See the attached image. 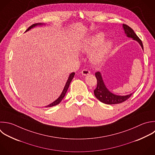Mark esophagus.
Returning <instances> with one entry per match:
<instances>
[{
  "mask_svg": "<svg viewBox=\"0 0 155 155\" xmlns=\"http://www.w3.org/2000/svg\"><path fill=\"white\" fill-rule=\"evenodd\" d=\"M81 73H82V74L84 75V76H87V75H88V74L90 73V72L89 70H87V69H84V70L81 71Z\"/></svg>",
  "mask_w": 155,
  "mask_h": 155,
  "instance_id": "1",
  "label": "esophagus"
}]
</instances>
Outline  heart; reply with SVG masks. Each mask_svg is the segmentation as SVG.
<instances>
[{
    "instance_id": "1",
    "label": "heart",
    "mask_w": 155,
    "mask_h": 155,
    "mask_svg": "<svg viewBox=\"0 0 155 155\" xmlns=\"http://www.w3.org/2000/svg\"><path fill=\"white\" fill-rule=\"evenodd\" d=\"M104 35L101 33H97L85 41L81 46V51L83 53H90L94 48L97 47L104 41ZM113 47V42L111 41H107L102 44L95 52L91 55V60L95 64L101 62L110 53Z\"/></svg>"
}]
</instances>
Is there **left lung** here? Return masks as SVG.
Listing matches in <instances>:
<instances>
[{"label":"left lung","mask_w":155,"mask_h":155,"mask_svg":"<svg viewBox=\"0 0 155 155\" xmlns=\"http://www.w3.org/2000/svg\"><path fill=\"white\" fill-rule=\"evenodd\" d=\"M123 29L127 37L132 38L134 41H137L141 46L142 49L143 50V44L140 39L137 37L133 30L127 25H122ZM96 78L97 79V87L94 90V94L96 97L101 102L106 104H116L124 102L128 99L133 93H130L125 96H119L111 93L107 88L103 81L102 74L101 72L97 71L95 73Z\"/></svg>","instance_id":"8db88e82"}]
</instances>
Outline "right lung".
<instances>
[{
    "label": "right lung",
    "instance_id": "right-lung-1",
    "mask_svg": "<svg viewBox=\"0 0 155 155\" xmlns=\"http://www.w3.org/2000/svg\"><path fill=\"white\" fill-rule=\"evenodd\" d=\"M45 25V24H42V23L35 24L32 25L31 26H30V27L25 31V32L29 31V30H31V28H35V27H38V26H42V25ZM74 74H75V73H74V72H73V73H71L69 75V77H68V80L67 81V82H66V84H65V87H64V89H63L62 92L61 93V95L59 96V97L56 101H54V102H53L52 103H51L50 104H49V105L45 106V107H51L55 106V105L59 104L61 102V101L63 99V98L64 97V96H65V94H66V93H67V90H68V87H69V86H70V83H71L72 79H73V78H74Z\"/></svg>",
    "mask_w": 155,
    "mask_h": 155
}]
</instances>
